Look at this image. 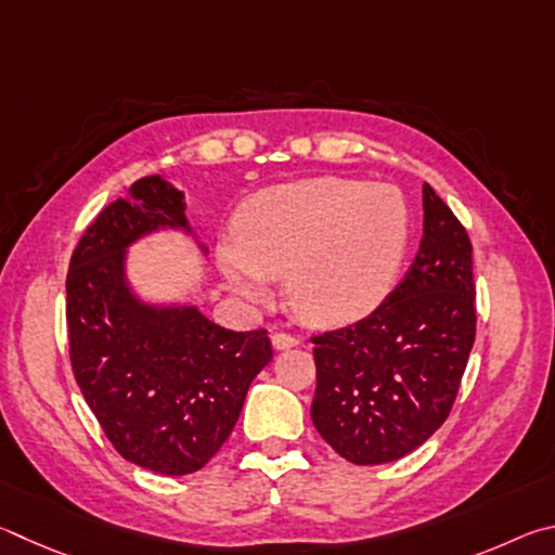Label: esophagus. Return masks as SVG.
<instances>
[{
	"label": "esophagus",
	"mask_w": 555,
	"mask_h": 555,
	"mask_svg": "<svg viewBox=\"0 0 555 555\" xmlns=\"http://www.w3.org/2000/svg\"><path fill=\"white\" fill-rule=\"evenodd\" d=\"M299 344V338H295V336H289V334H272V348H275V351H285V348H293V346H297Z\"/></svg>",
	"instance_id": "34e87169"
}]
</instances>
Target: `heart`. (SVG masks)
I'll list each match as a JSON object with an SVG mask.
<instances>
[{
    "label": "heart",
    "instance_id": "1",
    "mask_svg": "<svg viewBox=\"0 0 555 555\" xmlns=\"http://www.w3.org/2000/svg\"><path fill=\"white\" fill-rule=\"evenodd\" d=\"M412 211L392 184L309 178L260 190L238 214V243L223 246L236 293L266 302L287 278V302L312 326H346L392 293L410 250Z\"/></svg>",
    "mask_w": 555,
    "mask_h": 555
}]
</instances>
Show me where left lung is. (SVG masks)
<instances>
[{
  "instance_id": "left-lung-1",
  "label": "left lung",
  "mask_w": 555,
  "mask_h": 555,
  "mask_svg": "<svg viewBox=\"0 0 555 555\" xmlns=\"http://www.w3.org/2000/svg\"><path fill=\"white\" fill-rule=\"evenodd\" d=\"M420 253L375 312L314 336L312 422L356 465L392 463L449 416L475 341L473 246L424 184Z\"/></svg>"
}]
</instances>
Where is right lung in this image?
I'll return each mask as SVG.
<instances>
[{"mask_svg": "<svg viewBox=\"0 0 555 555\" xmlns=\"http://www.w3.org/2000/svg\"><path fill=\"white\" fill-rule=\"evenodd\" d=\"M184 192L151 175L82 233L67 272V336L75 380L126 461L163 475L204 468L229 439L246 392L272 361L268 332H231L190 299H149L129 253L155 233H180L202 256Z\"/></svg>", "mask_w": 555, "mask_h": 555, "instance_id": "right-lung-1", "label": "right lung"}]
</instances>
